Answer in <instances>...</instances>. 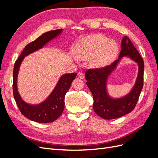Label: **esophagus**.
Here are the masks:
<instances>
[{
    "instance_id": "obj_1",
    "label": "esophagus",
    "mask_w": 158,
    "mask_h": 158,
    "mask_svg": "<svg viewBox=\"0 0 158 158\" xmlns=\"http://www.w3.org/2000/svg\"><path fill=\"white\" fill-rule=\"evenodd\" d=\"M78 77H79L80 79H84V78H85V76H84V73H81V72H79L78 74Z\"/></svg>"
}]
</instances>
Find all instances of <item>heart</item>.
I'll use <instances>...</instances> for the list:
<instances>
[{
    "label": "heart",
    "instance_id": "1",
    "mask_svg": "<svg viewBox=\"0 0 158 158\" xmlns=\"http://www.w3.org/2000/svg\"><path fill=\"white\" fill-rule=\"evenodd\" d=\"M118 45L101 34L88 35L80 40L74 47L75 56L82 60H89L92 68L100 69L111 64L118 53Z\"/></svg>",
    "mask_w": 158,
    "mask_h": 158
}]
</instances>
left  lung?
Masks as SVG:
<instances>
[{
    "instance_id": "obj_1",
    "label": "left lung",
    "mask_w": 158,
    "mask_h": 158,
    "mask_svg": "<svg viewBox=\"0 0 158 158\" xmlns=\"http://www.w3.org/2000/svg\"><path fill=\"white\" fill-rule=\"evenodd\" d=\"M121 49L118 59L111 65L103 68L89 69L85 73L86 84L93 95L94 111L99 117L107 120L119 118L131 113L136 106L143 88L144 60L127 36L123 38ZM125 56L128 57L138 64V76L130 93L122 98H113L107 92V80L122 57Z\"/></svg>"
}]
</instances>
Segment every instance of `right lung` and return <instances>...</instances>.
<instances>
[{
	"label": "right lung",
	"mask_w": 158,
	"mask_h": 158,
	"mask_svg": "<svg viewBox=\"0 0 158 158\" xmlns=\"http://www.w3.org/2000/svg\"><path fill=\"white\" fill-rule=\"evenodd\" d=\"M63 29L49 31L42 34L27 45L14 64L13 71V94L17 106L23 115L30 120L40 123H52L63 113L64 108V97L77 73L63 74L59 80L55 88L45 101L37 105L25 102L21 98L17 88L19 69L24 57L44 47L47 43L59 36Z\"/></svg>",
	"instance_id": "1"
}]
</instances>
